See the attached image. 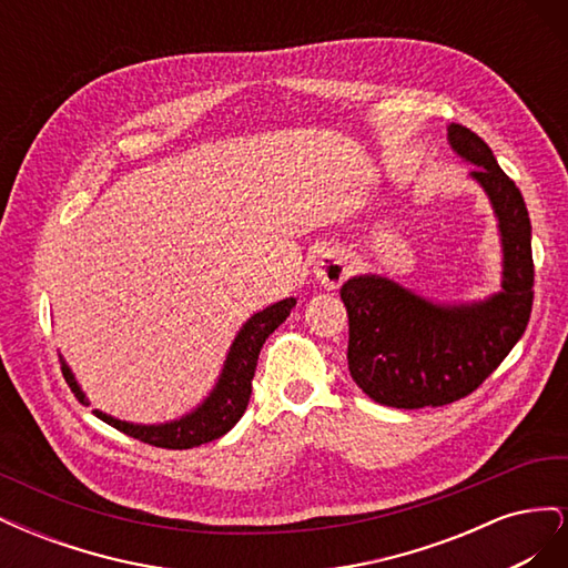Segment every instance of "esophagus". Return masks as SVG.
<instances>
[{"instance_id":"34e87169","label":"esophagus","mask_w":568,"mask_h":568,"mask_svg":"<svg viewBox=\"0 0 568 568\" xmlns=\"http://www.w3.org/2000/svg\"><path fill=\"white\" fill-rule=\"evenodd\" d=\"M351 274V265H348V257L343 255L341 251H329L324 253L317 265H315V277L322 282L324 288H338Z\"/></svg>"}]
</instances>
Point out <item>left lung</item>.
<instances>
[{
	"instance_id": "left-lung-1",
	"label": "left lung",
	"mask_w": 568,
	"mask_h": 568,
	"mask_svg": "<svg viewBox=\"0 0 568 568\" xmlns=\"http://www.w3.org/2000/svg\"><path fill=\"white\" fill-rule=\"evenodd\" d=\"M450 149L476 165L503 244L497 294L471 303H434L382 274H357L341 286L348 311V369L374 403L440 407L484 384L524 336L532 307L530 220L519 186L469 128H448Z\"/></svg>"
}]
</instances>
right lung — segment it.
Listing matches in <instances>:
<instances>
[{"mask_svg": "<svg viewBox=\"0 0 568 568\" xmlns=\"http://www.w3.org/2000/svg\"><path fill=\"white\" fill-rule=\"evenodd\" d=\"M294 305H296V298H284L280 303L267 305L265 311L251 315L242 329H239V334L234 336L230 353L225 357V365H222V372L217 376L213 390L205 395L201 405H196L192 412H186V415H182L180 419L165 422V424H132V422L115 419L101 409H94V415L101 422L118 428V432L168 450L196 448L201 443H211L220 436H225L246 412V405L251 398V379L255 374L257 355H261L265 338L288 317V313L294 311ZM61 372L68 386H71V390L75 393V398L82 405H90L88 395L82 393L80 384L75 382V374L65 365L63 355H61Z\"/></svg>", "mask_w": 568, "mask_h": 568, "instance_id": "1", "label": "right lung"}]
</instances>
